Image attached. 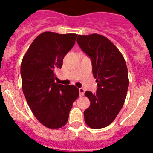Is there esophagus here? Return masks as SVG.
Masks as SVG:
<instances>
[{
	"label": "esophagus",
	"mask_w": 153,
	"mask_h": 153,
	"mask_svg": "<svg viewBox=\"0 0 153 153\" xmlns=\"http://www.w3.org/2000/svg\"><path fill=\"white\" fill-rule=\"evenodd\" d=\"M79 96L80 97H83L84 94V92H85V90L83 88H79Z\"/></svg>",
	"instance_id": "obj_1"
}]
</instances>
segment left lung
Here are the masks:
<instances>
[{"mask_svg": "<svg viewBox=\"0 0 153 153\" xmlns=\"http://www.w3.org/2000/svg\"><path fill=\"white\" fill-rule=\"evenodd\" d=\"M76 41L91 60L98 86L96 94L85 92L90 106L84 111V120L91 128H103L114 121L125 102L129 85L127 66L118 49L103 35H79Z\"/></svg>", "mask_w": 153, "mask_h": 153, "instance_id": "obj_1", "label": "left lung"}]
</instances>
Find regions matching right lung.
<instances>
[{"label": "right lung", "instance_id": "obj_1", "mask_svg": "<svg viewBox=\"0 0 153 153\" xmlns=\"http://www.w3.org/2000/svg\"><path fill=\"white\" fill-rule=\"evenodd\" d=\"M77 35L45 32L34 39L20 67L22 88L32 112L43 126L58 129L65 126L74 101L79 95L74 85L54 82L55 71L72 48Z\"/></svg>", "mask_w": 153, "mask_h": 153}]
</instances>
